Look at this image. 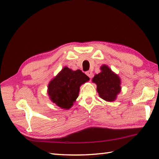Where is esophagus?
Instances as JSON below:
<instances>
[{
  "instance_id": "esophagus-1",
  "label": "esophagus",
  "mask_w": 159,
  "mask_h": 159,
  "mask_svg": "<svg viewBox=\"0 0 159 159\" xmlns=\"http://www.w3.org/2000/svg\"><path fill=\"white\" fill-rule=\"evenodd\" d=\"M86 75H87L89 78H92L93 74H92V72H91V71H88L86 72Z\"/></svg>"
}]
</instances>
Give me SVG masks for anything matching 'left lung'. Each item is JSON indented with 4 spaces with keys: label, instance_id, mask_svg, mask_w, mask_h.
Instances as JSON below:
<instances>
[{
    "label": "left lung",
    "instance_id": "left-lung-1",
    "mask_svg": "<svg viewBox=\"0 0 159 159\" xmlns=\"http://www.w3.org/2000/svg\"><path fill=\"white\" fill-rule=\"evenodd\" d=\"M101 72L95 74L92 81L97 85L99 97L106 102H114L121 91V81L119 76L107 65L100 67Z\"/></svg>",
    "mask_w": 159,
    "mask_h": 159
}]
</instances>
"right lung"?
Here are the masks:
<instances>
[{
  "instance_id": "add662e5",
  "label": "right lung",
  "mask_w": 159,
  "mask_h": 159,
  "mask_svg": "<svg viewBox=\"0 0 159 159\" xmlns=\"http://www.w3.org/2000/svg\"><path fill=\"white\" fill-rule=\"evenodd\" d=\"M89 80L81 70L73 71L65 66L48 85L52 102L61 109H70L78 98L80 86Z\"/></svg>"
}]
</instances>
